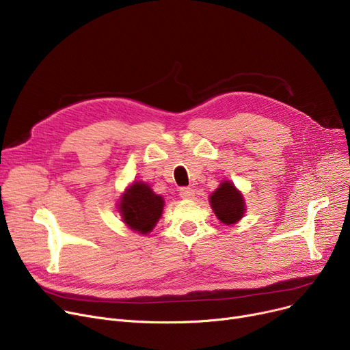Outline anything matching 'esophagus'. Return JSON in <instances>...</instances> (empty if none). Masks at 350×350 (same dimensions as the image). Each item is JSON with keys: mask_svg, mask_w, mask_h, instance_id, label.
<instances>
[{"mask_svg": "<svg viewBox=\"0 0 350 350\" xmlns=\"http://www.w3.org/2000/svg\"><path fill=\"white\" fill-rule=\"evenodd\" d=\"M194 196V190L190 187H181L180 189V197L181 198H191Z\"/></svg>", "mask_w": 350, "mask_h": 350, "instance_id": "34e87169", "label": "esophagus"}]
</instances>
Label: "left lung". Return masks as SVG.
<instances>
[{"label":"left lung","mask_w":350,"mask_h":350,"mask_svg":"<svg viewBox=\"0 0 350 350\" xmlns=\"http://www.w3.org/2000/svg\"><path fill=\"white\" fill-rule=\"evenodd\" d=\"M210 204L223 224L231 226L240 221L245 213V201L231 181H223L219 187L210 196Z\"/></svg>","instance_id":"1"}]
</instances>
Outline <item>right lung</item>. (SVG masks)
Returning a JSON list of instances; mask_svg holds the SVG:
<instances>
[{
  "label": "right lung",
  "mask_w": 350,
  "mask_h": 350,
  "mask_svg": "<svg viewBox=\"0 0 350 350\" xmlns=\"http://www.w3.org/2000/svg\"><path fill=\"white\" fill-rule=\"evenodd\" d=\"M163 207V197L153 193L150 186L143 181H135L131 187H127L119 201L123 223L140 234H147L154 228L161 217Z\"/></svg>",
  "instance_id": "1"
}]
</instances>
